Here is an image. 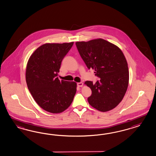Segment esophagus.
<instances>
[{
    "instance_id": "esophagus-1",
    "label": "esophagus",
    "mask_w": 156,
    "mask_h": 156,
    "mask_svg": "<svg viewBox=\"0 0 156 156\" xmlns=\"http://www.w3.org/2000/svg\"><path fill=\"white\" fill-rule=\"evenodd\" d=\"M77 86H78V87H82L83 86V83L82 82H79V83H77Z\"/></svg>"
}]
</instances>
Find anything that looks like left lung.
<instances>
[{
    "label": "left lung",
    "mask_w": 156,
    "mask_h": 156,
    "mask_svg": "<svg viewBox=\"0 0 156 156\" xmlns=\"http://www.w3.org/2000/svg\"><path fill=\"white\" fill-rule=\"evenodd\" d=\"M76 45L87 68L94 69L100 78L95 84L89 80L84 83L92 91L89 104L101 112L112 110L122 101L129 82L128 63L122 51L102 38Z\"/></svg>",
    "instance_id": "1"
}]
</instances>
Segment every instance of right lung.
I'll return each mask as SVG.
<instances>
[{
  "label": "right lung",
  "mask_w": 156,
  "mask_h": 156,
  "mask_svg": "<svg viewBox=\"0 0 156 156\" xmlns=\"http://www.w3.org/2000/svg\"><path fill=\"white\" fill-rule=\"evenodd\" d=\"M73 44H45L34 51L27 63L25 79L30 93L40 107L51 113L66 110L76 94V82L57 77L62 61Z\"/></svg>",
  "instance_id": "1"
}]
</instances>
